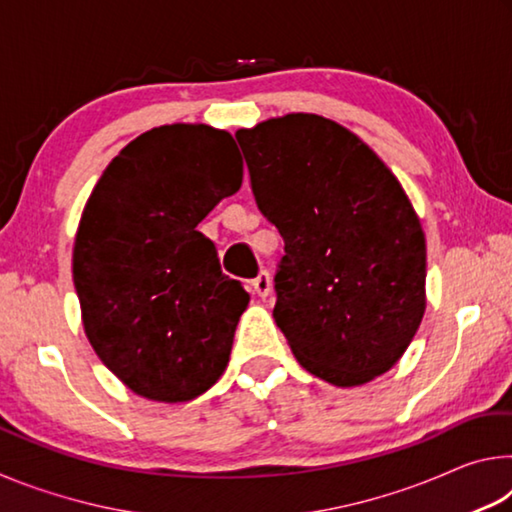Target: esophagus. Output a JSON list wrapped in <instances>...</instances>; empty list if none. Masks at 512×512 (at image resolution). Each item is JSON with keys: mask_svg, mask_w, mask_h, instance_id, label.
I'll return each mask as SVG.
<instances>
[{"mask_svg": "<svg viewBox=\"0 0 512 512\" xmlns=\"http://www.w3.org/2000/svg\"><path fill=\"white\" fill-rule=\"evenodd\" d=\"M253 289L259 298H268L271 296V289H273V282H271V275H268L266 271L259 273L255 280H253Z\"/></svg>", "mask_w": 512, "mask_h": 512, "instance_id": "34e87169", "label": "esophagus"}]
</instances>
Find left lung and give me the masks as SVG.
Segmentation results:
<instances>
[{"label":"left lung","mask_w":512,"mask_h":512,"mask_svg":"<svg viewBox=\"0 0 512 512\" xmlns=\"http://www.w3.org/2000/svg\"><path fill=\"white\" fill-rule=\"evenodd\" d=\"M235 135L284 239L273 318L293 357L339 388L384 375L427 309V241L400 180L359 135L311 112Z\"/></svg>","instance_id":"left-lung-1"}]
</instances>
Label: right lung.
<instances>
[{
    "instance_id": "right-lung-1",
    "label": "right lung",
    "mask_w": 512,
    "mask_h": 512,
    "mask_svg": "<svg viewBox=\"0 0 512 512\" xmlns=\"http://www.w3.org/2000/svg\"><path fill=\"white\" fill-rule=\"evenodd\" d=\"M241 178L228 131L167 124L128 142L83 207L72 275L85 336L144 400L189 402L228 368L250 296L196 225Z\"/></svg>"
}]
</instances>
